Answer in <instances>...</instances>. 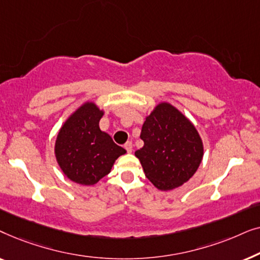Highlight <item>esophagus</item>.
Returning a JSON list of instances; mask_svg holds the SVG:
<instances>
[{
  "instance_id": "34e87169",
  "label": "esophagus",
  "mask_w": 260,
  "mask_h": 260,
  "mask_svg": "<svg viewBox=\"0 0 260 260\" xmlns=\"http://www.w3.org/2000/svg\"><path fill=\"white\" fill-rule=\"evenodd\" d=\"M124 149H125L127 152L133 151V142H130V141L126 142V143L124 144Z\"/></svg>"
}]
</instances>
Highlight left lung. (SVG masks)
Listing matches in <instances>:
<instances>
[{"mask_svg": "<svg viewBox=\"0 0 260 260\" xmlns=\"http://www.w3.org/2000/svg\"><path fill=\"white\" fill-rule=\"evenodd\" d=\"M143 148L135 152L145 176L161 190L180 187L194 175L204 145L193 124L168 103L156 106L142 126Z\"/></svg>", "mask_w": 260, "mask_h": 260, "instance_id": "1", "label": "left lung"}]
</instances>
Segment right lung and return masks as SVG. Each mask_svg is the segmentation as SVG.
<instances>
[{
    "instance_id": "obj_1",
    "label": "right lung",
    "mask_w": 260,
    "mask_h": 260,
    "mask_svg": "<svg viewBox=\"0 0 260 260\" xmlns=\"http://www.w3.org/2000/svg\"><path fill=\"white\" fill-rule=\"evenodd\" d=\"M103 116L93 103L80 106L60 129L55 156L71 181L91 186L108 175L113 163L125 150L99 129Z\"/></svg>"
}]
</instances>
